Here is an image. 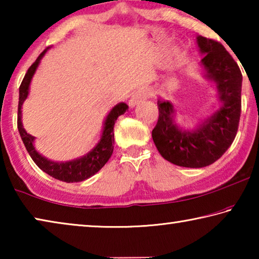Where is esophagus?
Returning <instances> with one entry per match:
<instances>
[{
  "label": "esophagus",
  "mask_w": 259,
  "mask_h": 259,
  "mask_svg": "<svg viewBox=\"0 0 259 259\" xmlns=\"http://www.w3.org/2000/svg\"><path fill=\"white\" fill-rule=\"evenodd\" d=\"M151 96V91L147 89V88H140L136 93L131 96V98L129 100V106L130 107H135L136 105L140 104L144 100H146L148 97Z\"/></svg>",
  "instance_id": "obj_1"
}]
</instances>
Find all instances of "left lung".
<instances>
[{
    "label": "left lung",
    "instance_id": "left-lung-1",
    "mask_svg": "<svg viewBox=\"0 0 259 259\" xmlns=\"http://www.w3.org/2000/svg\"><path fill=\"white\" fill-rule=\"evenodd\" d=\"M196 45L203 55L202 75L216 89L218 108L187 129L177 123L174 104L159 98V120L152 131L162 157L185 168H203L224 154L235 138L241 114L242 74L238 64L219 42L198 35Z\"/></svg>",
    "mask_w": 259,
    "mask_h": 259
}]
</instances>
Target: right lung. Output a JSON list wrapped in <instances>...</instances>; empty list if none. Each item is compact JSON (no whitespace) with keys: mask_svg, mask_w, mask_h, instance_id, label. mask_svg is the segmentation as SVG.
<instances>
[{"mask_svg":"<svg viewBox=\"0 0 259 259\" xmlns=\"http://www.w3.org/2000/svg\"><path fill=\"white\" fill-rule=\"evenodd\" d=\"M50 48L42 52L37 57V59L34 61V64L28 68L27 73L24 77L23 82L19 87V104H18V130L20 137L23 139V143L27 150L28 154L32 157L36 165L43 170L49 176L54 177L58 181L66 183H77L85 181V179L93 177L95 174H97L103 166L106 164V162L112 156L114 148V124L117 120V117L122 114H124L128 109V105L124 103H119L114 106L109 113L107 114L106 119L104 121L102 136H100L99 142L96 144V146L83 156L76 157V159L65 162H57L49 160L48 157L43 156L36 151L34 146L35 137L27 134L23 125V115H21V108L23 104L28 97L29 85L32 82L35 72L41 63V59L45 57L46 52Z\"/></svg>","mask_w":259,"mask_h":259,"instance_id":"obj_1","label":"right lung"}]
</instances>
